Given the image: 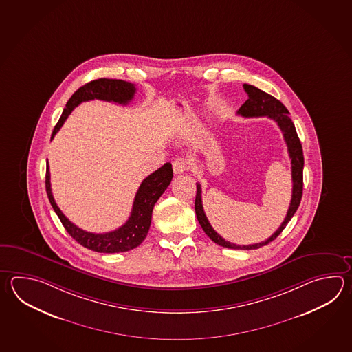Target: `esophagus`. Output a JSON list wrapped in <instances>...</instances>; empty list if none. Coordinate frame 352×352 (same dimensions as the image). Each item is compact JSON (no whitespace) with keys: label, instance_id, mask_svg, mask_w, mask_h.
Here are the masks:
<instances>
[{"label":"esophagus","instance_id":"esophagus-1","mask_svg":"<svg viewBox=\"0 0 352 352\" xmlns=\"http://www.w3.org/2000/svg\"><path fill=\"white\" fill-rule=\"evenodd\" d=\"M173 170L175 174H183L188 170V163L186 159L178 158L173 162Z\"/></svg>","mask_w":352,"mask_h":352}]
</instances>
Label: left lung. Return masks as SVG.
<instances>
[{"label": "left lung", "mask_w": 352, "mask_h": 352, "mask_svg": "<svg viewBox=\"0 0 352 352\" xmlns=\"http://www.w3.org/2000/svg\"><path fill=\"white\" fill-rule=\"evenodd\" d=\"M243 87L244 91L248 94V99L239 108L237 111L238 114L242 115L244 118L268 116L270 119L277 122V125L282 130L285 142L287 144L288 154L291 158V170H292L294 186H292V198H291L286 218L280 224V228L276 230L271 237L265 239V242L248 244V245H238V244L230 243L224 238L221 237L210 226L208 218L203 209L201 189L199 183H197V195H195V206L194 207H195L197 219L201 224V228L214 243L219 244L226 248H232V250H257V248H261L265 244L272 242L280 236V232L286 228L287 223L291 221V218L294 217L300 203H301L302 190H303V151H302L301 142L296 133L294 122L288 116L289 113L286 107L280 100L273 98L272 95L262 91L258 87L248 85V84H244Z\"/></svg>", "instance_id": "left-lung-1"}]
</instances>
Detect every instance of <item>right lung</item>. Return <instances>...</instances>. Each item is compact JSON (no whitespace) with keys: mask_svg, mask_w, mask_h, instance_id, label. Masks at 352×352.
<instances>
[{"mask_svg":"<svg viewBox=\"0 0 352 352\" xmlns=\"http://www.w3.org/2000/svg\"><path fill=\"white\" fill-rule=\"evenodd\" d=\"M137 91L135 85L116 79H98L79 87L72 98L67 101L61 118L58 119L55 129L52 131L51 139L55 137L60 128L63 126L67 116L72 114V110L76 108L82 101L98 100L111 101L120 105H128L133 100L134 94ZM173 178V169L170 163H165L158 170L151 173L142 182L138 189L133 209L129 219L122 224L120 228L108 232V233H91L81 230L78 226L70 222L60 210L58 204L52 197L51 192L50 170L49 163H46V193L49 197L52 208L58 214L63 223L65 230L76 242L84 245L87 250L100 252V253H119L134 250L143 242L149 228H151V213L154 204L157 203L160 195L164 193L165 189L170 184Z\"/></svg>","mask_w":352,"mask_h":352,"instance_id":"1","label":"right lung"}]
</instances>
